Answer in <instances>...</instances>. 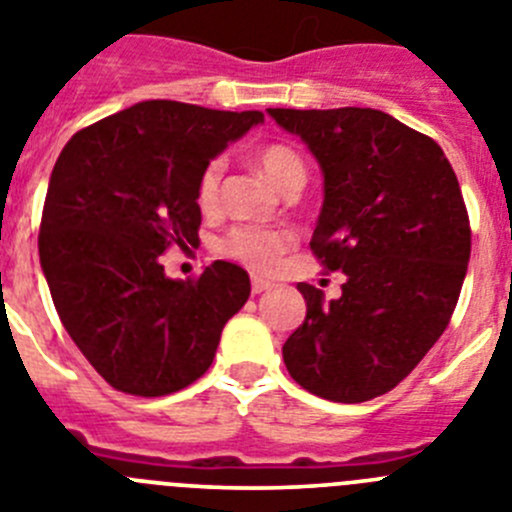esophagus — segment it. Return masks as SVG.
Segmentation results:
<instances>
[{
	"label": "esophagus",
	"mask_w": 512,
	"mask_h": 512,
	"mask_svg": "<svg viewBox=\"0 0 512 512\" xmlns=\"http://www.w3.org/2000/svg\"><path fill=\"white\" fill-rule=\"evenodd\" d=\"M270 288H273V283H270V280H262V278L252 280V293H255V296H260V293H265V290H270Z\"/></svg>",
	"instance_id": "34e87169"
}]
</instances>
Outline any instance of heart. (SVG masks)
I'll return each instance as SVG.
<instances>
[{
  "label": "heart",
  "mask_w": 512,
  "mask_h": 512,
  "mask_svg": "<svg viewBox=\"0 0 512 512\" xmlns=\"http://www.w3.org/2000/svg\"><path fill=\"white\" fill-rule=\"evenodd\" d=\"M257 163L265 170V176L278 183L280 188H285L288 183L306 181V163L288 145H265L257 153ZM222 173V160H211L201 170L199 183H196V204L204 211H214L216 204H219ZM290 245H293V234L288 229L260 227V224H237L224 237H219L216 250L222 252V255L232 257V260L242 262V265L252 267V270L265 273V270L275 267V262L283 257V252Z\"/></svg>",
  "instance_id": "heart-1"
}]
</instances>
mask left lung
<instances>
[{
  "label": "left lung",
  "instance_id": "1",
  "mask_svg": "<svg viewBox=\"0 0 512 512\" xmlns=\"http://www.w3.org/2000/svg\"><path fill=\"white\" fill-rule=\"evenodd\" d=\"M324 173L311 250L342 296L298 283L306 321L283 344L290 377L319 398L385 395L449 326L472 232L457 176L431 137L377 109H267Z\"/></svg>",
  "mask_w": 512,
  "mask_h": 512
}]
</instances>
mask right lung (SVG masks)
Wrapping results in <instances>:
<instances>
[{
  "instance_id": "obj_1",
  "label": "right lung",
  "mask_w": 512,
  "mask_h": 512,
  "mask_svg": "<svg viewBox=\"0 0 512 512\" xmlns=\"http://www.w3.org/2000/svg\"><path fill=\"white\" fill-rule=\"evenodd\" d=\"M262 119L140 101L78 130L55 160L40 265L68 336L114 390L160 398L188 388L250 298V275L234 262L170 280L160 255L199 242L201 170Z\"/></svg>"
}]
</instances>
